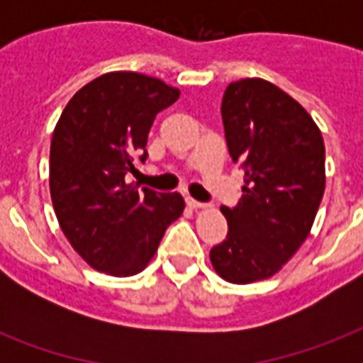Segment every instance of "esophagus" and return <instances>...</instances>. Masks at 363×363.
<instances>
[{
	"instance_id": "34e87169",
	"label": "esophagus",
	"mask_w": 363,
	"mask_h": 363,
	"mask_svg": "<svg viewBox=\"0 0 363 363\" xmlns=\"http://www.w3.org/2000/svg\"><path fill=\"white\" fill-rule=\"evenodd\" d=\"M186 203H188V207H192V209H207V207H209V205L207 203H201V201H196V199H192V198H186Z\"/></svg>"
}]
</instances>
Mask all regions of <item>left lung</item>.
Instances as JSON below:
<instances>
[{
  "mask_svg": "<svg viewBox=\"0 0 363 363\" xmlns=\"http://www.w3.org/2000/svg\"><path fill=\"white\" fill-rule=\"evenodd\" d=\"M222 122L245 186L233 209H220L228 238L211 248V264L224 281L248 284L279 273L311 233L326 186V148L309 113L264 79L226 88Z\"/></svg>",
  "mask_w": 363,
  "mask_h": 363,
  "instance_id": "obj_1",
  "label": "left lung"
}]
</instances>
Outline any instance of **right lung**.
I'll use <instances>...</instances> for the list:
<instances>
[{
	"label": "right lung",
	"mask_w": 363,
	"mask_h": 363,
	"mask_svg": "<svg viewBox=\"0 0 363 363\" xmlns=\"http://www.w3.org/2000/svg\"><path fill=\"white\" fill-rule=\"evenodd\" d=\"M181 92L154 77L113 71L65 105L50 143V198L62 232L88 265L113 277L137 275L184 211L181 194L139 190L124 177L147 160L160 111Z\"/></svg>",
	"instance_id": "add662e5"
}]
</instances>
